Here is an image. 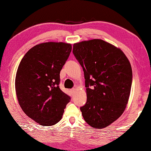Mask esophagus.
I'll use <instances>...</instances> for the list:
<instances>
[{"mask_svg": "<svg viewBox=\"0 0 151 151\" xmlns=\"http://www.w3.org/2000/svg\"><path fill=\"white\" fill-rule=\"evenodd\" d=\"M76 88H72V89H71V93L72 94H75V93H76Z\"/></svg>", "mask_w": 151, "mask_h": 151, "instance_id": "1", "label": "esophagus"}]
</instances>
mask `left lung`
I'll list each match as a JSON object with an SVG mask.
<instances>
[{
    "instance_id": "obj_1",
    "label": "left lung",
    "mask_w": 151,
    "mask_h": 151,
    "mask_svg": "<svg viewBox=\"0 0 151 151\" xmlns=\"http://www.w3.org/2000/svg\"><path fill=\"white\" fill-rule=\"evenodd\" d=\"M73 53L84 71L87 101L81 107L84 121L101 129L125 110L132 84V69L121 49L101 39L74 43Z\"/></svg>"
}]
</instances>
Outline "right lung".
I'll return each instance as SVG.
<instances>
[{"instance_id":"1","label":"right lung","mask_w":151,"mask_h":151,"mask_svg":"<svg viewBox=\"0 0 151 151\" xmlns=\"http://www.w3.org/2000/svg\"><path fill=\"white\" fill-rule=\"evenodd\" d=\"M71 48V44L63 42L36 45L24 56L17 68L15 86L19 106L41 125L58 123L70 101L58 85L60 72Z\"/></svg>"}]
</instances>
